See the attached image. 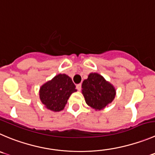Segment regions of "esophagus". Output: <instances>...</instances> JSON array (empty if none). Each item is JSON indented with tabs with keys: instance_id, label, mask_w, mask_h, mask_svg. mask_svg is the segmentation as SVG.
Here are the masks:
<instances>
[{
	"instance_id": "obj_1",
	"label": "esophagus",
	"mask_w": 155,
	"mask_h": 155,
	"mask_svg": "<svg viewBox=\"0 0 155 155\" xmlns=\"http://www.w3.org/2000/svg\"><path fill=\"white\" fill-rule=\"evenodd\" d=\"M76 88L78 91H80L81 90V84H78L76 85Z\"/></svg>"
}]
</instances>
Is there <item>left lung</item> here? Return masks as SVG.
Listing matches in <instances>:
<instances>
[{
  "mask_svg": "<svg viewBox=\"0 0 155 155\" xmlns=\"http://www.w3.org/2000/svg\"><path fill=\"white\" fill-rule=\"evenodd\" d=\"M82 94L86 104L96 110L105 108L116 96L114 87L97 73H91L82 83Z\"/></svg>",
  "mask_w": 155,
  "mask_h": 155,
  "instance_id": "obj_1",
  "label": "left lung"
}]
</instances>
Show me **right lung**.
Segmentation results:
<instances>
[{"label":"right lung","instance_id":"obj_1","mask_svg":"<svg viewBox=\"0 0 155 155\" xmlns=\"http://www.w3.org/2000/svg\"><path fill=\"white\" fill-rule=\"evenodd\" d=\"M70 77L59 74L41 87L39 98L47 109L59 112L64 108L72 93L77 91Z\"/></svg>","mask_w":155,"mask_h":155}]
</instances>
